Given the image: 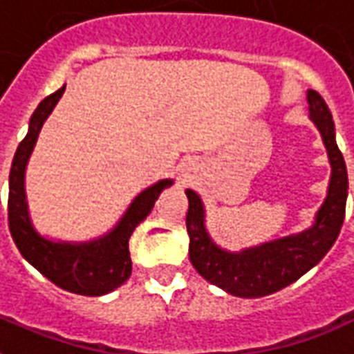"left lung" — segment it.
<instances>
[{"label": "left lung", "instance_id": "1", "mask_svg": "<svg viewBox=\"0 0 354 354\" xmlns=\"http://www.w3.org/2000/svg\"><path fill=\"white\" fill-rule=\"evenodd\" d=\"M308 103L311 122L321 131L332 165L328 195L317 212L311 229L240 253H229L217 248L208 236L204 227L203 203L197 193L185 191L189 198L185 225L189 234L191 264L204 279L234 297H266L297 281L328 253L342 230L349 187L344 156L337 148L334 120L323 97L310 90Z\"/></svg>", "mask_w": 354, "mask_h": 354}]
</instances>
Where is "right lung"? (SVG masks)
Instances as JSON below:
<instances>
[{
  "mask_svg": "<svg viewBox=\"0 0 354 354\" xmlns=\"http://www.w3.org/2000/svg\"><path fill=\"white\" fill-rule=\"evenodd\" d=\"M65 86L44 97L30 120V129L24 140L18 144L17 153L10 165L9 176V230L17 243L18 251L28 263L37 268L44 277L59 289L69 290L84 297H101L127 281L131 276L129 238L133 230L153 208L159 193L172 184V180H159L138 195L122 221L99 240L84 243L50 242L33 229L28 214L24 172L37 142L39 131L54 106L64 95Z\"/></svg>",
  "mask_w": 354,
  "mask_h": 354,
  "instance_id": "1",
  "label": "right lung"
}]
</instances>
